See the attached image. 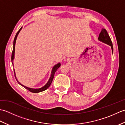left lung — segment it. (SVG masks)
I'll return each mask as SVG.
<instances>
[{
  "label": "left lung",
  "instance_id": "left-lung-1",
  "mask_svg": "<svg viewBox=\"0 0 125 125\" xmlns=\"http://www.w3.org/2000/svg\"><path fill=\"white\" fill-rule=\"evenodd\" d=\"M98 39L99 41L102 42L105 44H107L108 46H110L111 48V49H112V52L113 53V47L112 41H111V40L110 38V36L108 35L107 31L105 29H102V31H100V33L99 34V35Z\"/></svg>",
  "mask_w": 125,
  "mask_h": 125
}]
</instances>
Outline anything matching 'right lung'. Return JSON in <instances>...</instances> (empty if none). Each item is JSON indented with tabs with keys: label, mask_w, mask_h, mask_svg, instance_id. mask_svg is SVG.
<instances>
[{
	"label": "right lung",
	"mask_w": 125,
	"mask_h": 125,
	"mask_svg": "<svg viewBox=\"0 0 125 125\" xmlns=\"http://www.w3.org/2000/svg\"><path fill=\"white\" fill-rule=\"evenodd\" d=\"M22 27H21V28L19 30V31L17 32V34H16V35L15 36L14 38V41H13V51H12V57H11V61H12V64H13V67H14V64H13V60H14V54H15V42H16V40H17V38L18 37V35L19 33H20V31L21 30ZM61 66V63L59 62L57 64H55L54 67H53L52 69V72H51V75H50V78L49 79L48 81L47 82V83L44 85L43 86H42L41 87H40V88H38V89H34V88H31V87H28L27 86H26L25 85H22V84H21L18 81V79L17 78V77H16V76H15V70L14 69V75H15V77L16 78V80L17 81V82H18V83L20 85H21L23 87H24L25 89H27L28 90H29V91L31 92H33V93H38V92H42V91H44V90H47L48 87L50 86V84H52V81L53 80V78H54V75H55V73L56 71V70L58 69V68H59Z\"/></svg>",
	"instance_id": "1"
}]
</instances>
